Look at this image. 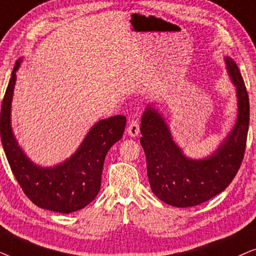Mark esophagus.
Segmentation results:
<instances>
[{
    "label": "esophagus",
    "instance_id": "34e87169",
    "mask_svg": "<svg viewBox=\"0 0 256 256\" xmlns=\"http://www.w3.org/2000/svg\"><path fill=\"white\" fill-rule=\"evenodd\" d=\"M128 134L131 136V137H136L138 136L139 131H140V128H139V122L137 120H131L130 124H128V128H126Z\"/></svg>",
    "mask_w": 256,
    "mask_h": 256
}]
</instances>
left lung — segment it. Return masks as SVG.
Instances as JSON below:
<instances>
[{"label":"left lung","mask_w":256,"mask_h":256,"mask_svg":"<svg viewBox=\"0 0 256 256\" xmlns=\"http://www.w3.org/2000/svg\"><path fill=\"white\" fill-rule=\"evenodd\" d=\"M236 88L238 118L227 137L207 158L192 159L176 144L162 114L148 105L142 117L140 144L146 154L152 192L168 205L192 207L222 192L234 179L244 159L250 125V100L239 68L224 57Z\"/></svg>","instance_id":"obj_1"}]
</instances>
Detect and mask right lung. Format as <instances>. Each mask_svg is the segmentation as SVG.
<instances>
[{
	"label": "right lung",
	"mask_w": 256,
	"mask_h": 256,
	"mask_svg": "<svg viewBox=\"0 0 256 256\" xmlns=\"http://www.w3.org/2000/svg\"><path fill=\"white\" fill-rule=\"evenodd\" d=\"M17 60L6 88L0 114L1 142L10 168L23 192L36 206L69 214L88 206L100 192L104 160L111 146L124 134L125 116L97 122L70 158L52 168L32 162L20 148L12 128V102L16 83Z\"/></svg>",
	"instance_id": "obj_1"
}]
</instances>
